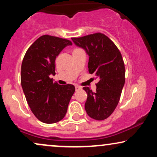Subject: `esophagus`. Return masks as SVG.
<instances>
[{"mask_svg":"<svg viewBox=\"0 0 157 157\" xmlns=\"http://www.w3.org/2000/svg\"><path fill=\"white\" fill-rule=\"evenodd\" d=\"M80 89H81L80 86H75V90H76V91H78V90H80Z\"/></svg>","mask_w":157,"mask_h":157,"instance_id":"34e87169","label":"esophagus"}]
</instances>
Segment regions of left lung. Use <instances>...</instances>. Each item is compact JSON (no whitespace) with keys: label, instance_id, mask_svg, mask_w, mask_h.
Returning <instances> with one entry per match:
<instances>
[{"label":"left lung","instance_id":"8db88e82","mask_svg":"<svg viewBox=\"0 0 157 157\" xmlns=\"http://www.w3.org/2000/svg\"><path fill=\"white\" fill-rule=\"evenodd\" d=\"M74 44L89 56V71L100 79L96 92L89 87L85 109L88 115L96 120H103L113 112L120 101L125 84V65L121 55L112 41L102 33L81 37H73Z\"/></svg>","mask_w":157,"mask_h":157}]
</instances>
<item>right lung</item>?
Masks as SVG:
<instances>
[{
  "mask_svg": "<svg viewBox=\"0 0 157 157\" xmlns=\"http://www.w3.org/2000/svg\"><path fill=\"white\" fill-rule=\"evenodd\" d=\"M71 45L68 40L43 35L23 57L21 74L23 93L32 113L44 123H55L63 119L75 91L73 85L61 86L50 78V75H55L57 56Z\"/></svg>",
  "mask_w": 157,
  "mask_h": 157,
  "instance_id": "1",
  "label": "right lung"
}]
</instances>
